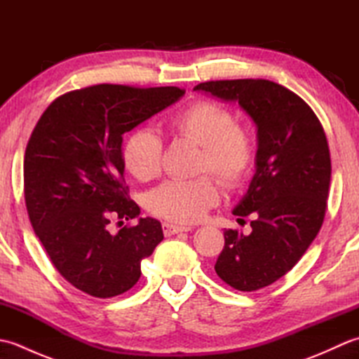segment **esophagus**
<instances>
[{
	"label": "esophagus",
	"instance_id": "1",
	"mask_svg": "<svg viewBox=\"0 0 359 359\" xmlns=\"http://www.w3.org/2000/svg\"><path fill=\"white\" fill-rule=\"evenodd\" d=\"M162 230H163L165 236H172V234H177V233H182V231H189V230H191V226H180V225L165 222L162 225Z\"/></svg>",
	"mask_w": 359,
	"mask_h": 359
}]
</instances>
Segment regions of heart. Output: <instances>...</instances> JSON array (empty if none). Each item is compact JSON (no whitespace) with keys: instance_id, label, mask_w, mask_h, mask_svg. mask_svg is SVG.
Listing matches in <instances>:
<instances>
[{"instance_id":"b5f03b06","label":"heart","mask_w":359,"mask_h":359,"mask_svg":"<svg viewBox=\"0 0 359 359\" xmlns=\"http://www.w3.org/2000/svg\"><path fill=\"white\" fill-rule=\"evenodd\" d=\"M170 131L201 147L197 172H211L226 188L241 185L255 160V143L245 129L236 125L234 114L216 102L199 100L168 121ZM163 144L147 128L126 137L121 158L137 180H154L162 171ZM219 201L216 182L210 175L194 180H170L147 197L151 215L177 224L201 219Z\"/></svg>"}]
</instances>
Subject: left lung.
<instances>
[{
  "instance_id": "1",
  "label": "left lung",
  "mask_w": 359,
  "mask_h": 359,
  "mask_svg": "<svg viewBox=\"0 0 359 359\" xmlns=\"http://www.w3.org/2000/svg\"><path fill=\"white\" fill-rule=\"evenodd\" d=\"M194 90L238 102L257 128L256 172L233 210L253 217L251 233L225 230L215 265L228 285L255 292L292 270L321 230L332 175L329 143L310 106L274 81H205Z\"/></svg>"
}]
</instances>
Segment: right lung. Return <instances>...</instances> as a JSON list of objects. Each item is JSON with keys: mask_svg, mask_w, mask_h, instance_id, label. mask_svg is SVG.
<instances>
[{"mask_svg": "<svg viewBox=\"0 0 359 359\" xmlns=\"http://www.w3.org/2000/svg\"><path fill=\"white\" fill-rule=\"evenodd\" d=\"M184 94L175 86L104 83L58 97L34 128L25 154L27 215L53 266L81 292H128L162 242V225L152 217L109 231L112 220L140 215L128 196L121 142Z\"/></svg>", "mask_w": 359, "mask_h": 359, "instance_id": "obj_1", "label": "right lung"}]
</instances>
